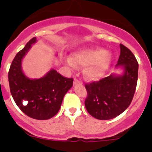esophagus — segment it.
I'll return each mask as SVG.
<instances>
[{
  "label": "esophagus",
  "mask_w": 152,
  "mask_h": 152,
  "mask_svg": "<svg viewBox=\"0 0 152 152\" xmlns=\"http://www.w3.org/2000/svg\"><path fill=\"white\" fill-rule=\"evenodd\" d=\"M73 84L76 85H78V84H82V82H81V81H79V79H76V78H75L74 82H73Z\"/></svg>",
  "instance_id": "34e87169"
}]
</instances>
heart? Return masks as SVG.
I'll return each instance as SVG.
<instances>
[{"label": "heart", "instance_id": "obj_1", "mask_svg": "<svg viewBox=\"0 0 152 152\" xmlns=\"http://www.w3.org/2000/svg\"><path fill=\"white\" fill-rule=\"evenodd\" d=\"M113 56L110 52L100 47L82 48L72 53V57L65 59L70 67L76 65L85 66L84 75L87 79L95 80L102 77L110 69Z\"/></svg>", "mask_w": 152, "mask_h": 152}]
</instances>
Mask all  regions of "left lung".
Here are the masks:
<instances>
[{
	"mask_svg": "<svg viewBox=\"0 0 152 152\" xmlns=\"http://www.w3.org/2000/svg\"><path fill=\"white\" fill-rule=\"evenodd\" d=\"M121 54L115 68L121 75L112 73L99 82L86 84L85 104L89 114L99 120H110L124 113L132 101L138 76V63L132 52L120 44Z\"/></svg>",
	"mask_w": 152,
	"mask_h": 152,
	"instance_id": "obj_1",
	"label": "left lung"
}]
</instances>
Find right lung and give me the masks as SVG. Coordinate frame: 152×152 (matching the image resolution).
I'll return each mask as SVG.
<instances>
[{"mask_svg": "<svg viewBox=\"0 0 152 152\" xmlns=\"http://www.w3.org/2000/svg\"><path fill=\"white\" fill-rule=\"evenodd\" d=\"M36 42L37 38L33 37L17 53L9 71V83L14 101L23 113L34 119L47 120L59 112L73 80L61 76L54 69L40 79H29L24 74L23 59Z\"/></svg>", "mask_w": 152, "mask_h": 152, "instance_id": "obj_1", "label": "right lung"}]
</instances>
